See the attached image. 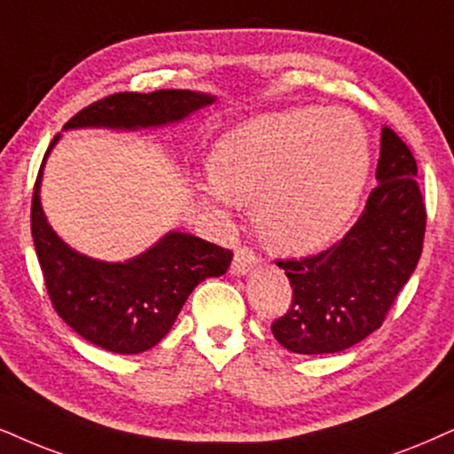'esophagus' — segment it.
<instances>
[{
    "mask_svg": "<svg viewBox=\"0 0 454 454\" xmlns=\"http://www.w3.org/2000/svg\"><path fill=\"white\" fill-rule=\"evenodd\" d=\"M257 266V255L254 249L249 247H240V249L234 254V260L231 263V274L232 277H245L251 270Z\"/></svg>",
    "mask_w": 454,
    "mask_h": 454,
    "instance_id": "34e87169",
    "label": "esophagus"
}]
</instances>
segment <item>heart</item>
<instances>
[{"mask_svg": "<svg viewBox=\"0 0 454 454\" xmlns=\"http://www.w3.org/2000/svg\"><path fill=\"white\" fill-rule=\"evenodd\" d=\"M205 207H254L263 240L289 255L329 247L352 220L371 169L364 125L346 108L263 114L223 134L209 154Z\"/></svg>", "mask_w": 454, "mask_h": 454, "instance_id": "obj_1", "label": "heart"}]
</instances>
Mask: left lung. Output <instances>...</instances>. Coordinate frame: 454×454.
I'll list each match as a JSON object with an SVG mask.
<instances>
[{"mask_svg": "<svg viewBox=\"0 0 454 454\" xmlns=\"http://www.w3.org/2000/svg\"><path fill=\"white\" fill-rule=\"evenodd\" d=\"M377 186L363 215L340 243L303 260H278L294 289L274 320L280 346L295 354H335L356 346L386 320L415 272L426 234L417 160L387 125L381 128Z\"/></svg>", "mask_w": 454, "mask_h": 454, "instance_id": "obj_1", "label": "left lung"}]
</instances>
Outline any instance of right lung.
<instances>
[{
  "label": "right lung",
  "instance_id": "right-lung-1",
  "mask_svg": "<svg viewBox=\"0 0 454 454\" xmlns=\"http://www.w3.org/2000/svg\"><path fill=\"white\" fill-rule=\"evenodd\" d=\"M214 102L215 96L192 90L121 91L85 106L62 129L163 128ZM59 140L60 134L45 151L31 205L33 243L51 306L94 346L114 354L146 352L168 335L200 280L226 274L232 251L177 231L125 262L94 260L71 249L51 231L39 197L45 159Z\"/></svg>",
  "mask_w": 454,
  "mask_h": 454
}]
</instances>
